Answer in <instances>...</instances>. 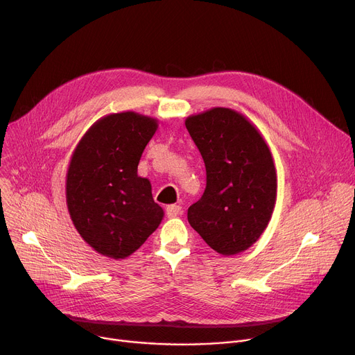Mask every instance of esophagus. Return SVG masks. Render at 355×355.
<instances>
[{
  "mask_svg": "<svg viewBox=\"0 0 355 355\" xmlns=\"http://www.w3.org/2000/svg\"><path fill=\"white\" fill-rule=\"evenodd\" d=\"M166 214H167L168 218H177V216H180L182 214V208L180 205H175V204L174 205H168L166 208Z\"/></svg>",
  "mask_w": 355,
  "mask_h": 355,
  "instance_id": "1",
  "label": "esophagus"
}]
</instances>
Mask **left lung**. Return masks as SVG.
Masks as SVG:
<instances>
[{"label": "left lung", "instance_id": "8db88e82", "mask_svg": "<svg viewBox=\"0 0 355 355\" xmlns=\"http://www.w3.org/2000/svg\"><path fill=\"white\" fill-rule=\"evenodd\" d=\"M207 170L201 200L188 222L218 253L234 256L261 238L272 218L277 177L259 130L239 112L214 107L185 119Z\"/></svg>", "mask_w": 355, "mask_h": 355}]
</instances>
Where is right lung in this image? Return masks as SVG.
Listing matches in <instances>:
<instances>
[{
  "label": "right lung",
  "mask_w": 355,
  "mask_h": 355,
  "mask_svg": "<svg viewBox=\"0 0 355 355\" xmlns=\"http://www.w3.org/2000/svg\"><path fill=\"white\" fill-rule=\"evenodd\" d=\"M158 120L136 112L112 113L90 125L67 173V205L76 231L112 259L135 253L158 228L164 211L151 184L137 174Z\"/></svg>",
  "instance_id": "right-lung-1"
}]
</instances>
